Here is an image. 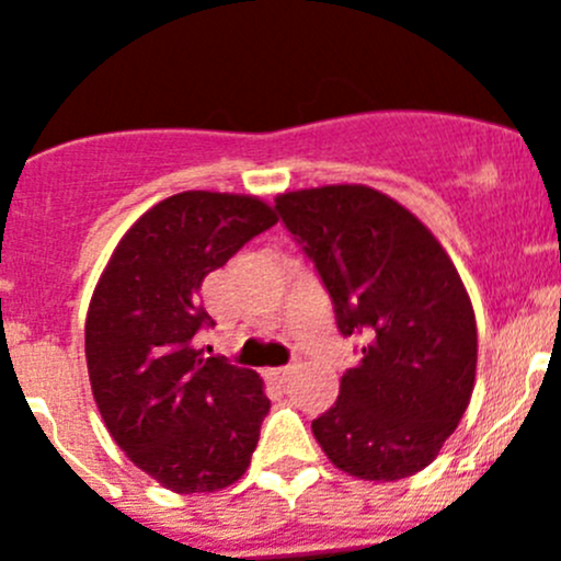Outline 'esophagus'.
Instances as JSON below:
<instances>
[{"instance_id": "obj_1", "label": "esophagus", "mask_w": 561, "mask_h": 561, "mask_svg": "<svg viewBox=\"0 0 561 561\" xmlns=\"http://www.w3.org/2000/svg\"><path fill=\"white\" fill-rule=\"evenodd\" d=\"M295 367H274V370H266V378L271 383H287L293 378Z\"/></svg>"}]
</instances>
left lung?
Here are the masks:
<instances>
[{
	"instance_id": "1",
	"label": "left lung",
	"mask_w": 561,
	"mask_h": 561,
	"mask_svg": "<svg viewBox=\"0 0 561 561\" xmlns=\"http://www.w3.org/2000/svg\"><path fill=\"white\" fill-rule=\"evenodd\" d=\"M276 210L362 341L335 404L311 423L335 469L365 482L423 471L477 378V317L458 268L408 207L362 183L285 191Z\"/></svg>"
}]
</instances>
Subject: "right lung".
Instances as JSON below:
<instances>
[{
    "instance_id": "obj_1",
    "label": "right lung",
    "mask_w": 561,
    "mask_h": 561,
    "mask_svg": "<svg viewBox=\"0 0 561 561\" xmlns=\"http://www.w3.org/2000/svg\"><path fill=\"white\" fill-rule=\"evenodd\" d=\"M250 194L183 191L119 239L90 298L84 356L92 397L116 445L178 495L242 479L271 408L255 370L205 356L194 337L210 271L276 224Z\"/></svg>"
}]
</instances>
